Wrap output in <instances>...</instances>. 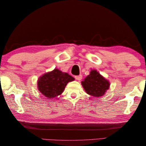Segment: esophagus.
Instances as JSON below:
<instances>
[{"label": "esophagus", "instance_id": "obj_1", "mask_svg": "<svg viewBox=\"0 0 146 146\" xmlns=\"http://www.w3.org/2000/svg\"><path fill=\"white\" fill-rule=\"evenodd\" d=\"M75 78H76V80H80L82 78V76H81V75H79V76H75Z\"/></svg>", "mask_w": 146, "mask_h": 146}]
</instances>
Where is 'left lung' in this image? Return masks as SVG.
<instances>
[{"label":"left lung","instance_id":"8db88e82","mask_svg":"<svg viewBox=\"0 0 146 146\" xmlns=\"http://www.w3.org/2000/svg\"><path fill=\"white\" fill-rule=\"evenodd\" d=\"M82 85L87 94L94 97H100L109 89L110 84L96 70H91L89 76L82 82Z\"/></svg>","mask_w":146,"mask_h":146}]
</instances>
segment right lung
Masks as SVG:
<instances>
[{
    "label": "right lung",
    "instance_id": "right-lung-1",
    "mask_svg": "<svg viewBox=\"0 0 146 146\" xmlns=\"http://www.w3.org/2000/svg\"><path fill=\"white\" fill-rule=\"evenodd\" d=\"M74 80V78L68 73L55 69L39 78L38 90L48 99L54 98L61 94L68 83Z\"/></svg>",
    "mask_w": 146,
    "mask_h": 146
}]
</instances>
